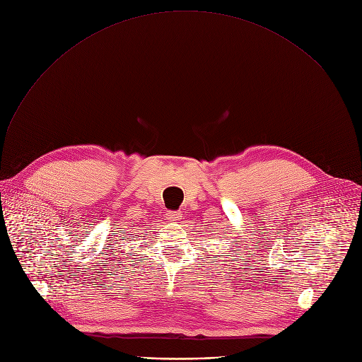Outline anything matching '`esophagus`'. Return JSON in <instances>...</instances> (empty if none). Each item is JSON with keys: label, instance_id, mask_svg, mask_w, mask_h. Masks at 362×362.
<instances>
[{"label": "esophagus", "instance_id": "34e87169", "mask_svg": "<svg viewBox=\"0 0 362 362\" xmlns=\"http://www.w3.org/2000/svg\"><path fill=\"white\" fill-rule=\"evenodd\" d=\"M178 217H180V211H168V218L170 220H178Z\"/></svg>", "mask_w": 362, "mask_h": 362}]
</instances>
